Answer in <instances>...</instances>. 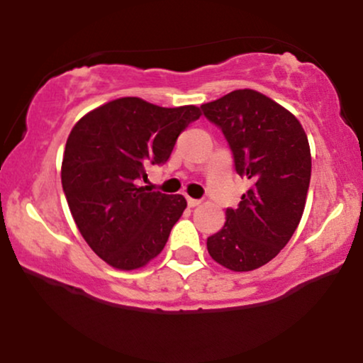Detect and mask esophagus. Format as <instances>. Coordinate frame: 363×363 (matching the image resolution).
I'll return each mask as SVG.
<instances>
[{"instance_id": "esophagus-1", "label": "esophagus", "mask_w": 363, "mask_h": 363, "mask_svg": "<svg viewBox=\"0 0 363 363\" xmlns=\"http://www.w3.org/2000/svg\"><path fill=\"white\" fill-rule=\"evenodd\" d=\"M199 203H201V199H194V198H187V205H189L191 208L198 206Z\"/></svg>"}]
</instances>
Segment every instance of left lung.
<instances>
[{
  "label": "left lung",
  "instance_id": "obj_1",
  "mask_svg": "<svg viewBox=\"0 0 363 363\" xmlns=\"http://www.w3.org/2000/svg\"><path fill=\"white\" fill-rule=\"evenodd\" d=\"M222 129L240 177L252 186L227 222L208 237L210 256L232 272H252L285 247L301 222L311 182V148L302 124L256 90H234L201 106Z\"/></svg>",
  "mask_w": 363,
  "mask_h": 363
}]
</instances>
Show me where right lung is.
Segmentation results:
<instances>
[{"label": "right lung", "instance_id": "obj_1", "mask_svg": "<svg viewBox=\"0 0 363 363\" xmlns=\"http://www.w3.org/2000/svg\"><path fill=\"white\" fill-rule=\"evenodd\" d=\"M201 116L196 106L167 109L123 97L74 124L61 182L78 230L107 264L136 269L157 257L187 203L141 186L145 165L169 160L177 136Z\"/></svg>", "mask_w": 363, "mask_h": 363}]
</instances>
